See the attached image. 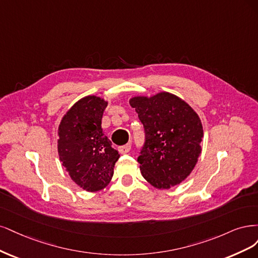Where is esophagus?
<instances>
[{"label": "esophagus", "mask_w": 258, "mask_h": 258, "mask_svg": "<svg viewBox=\"0 0 258 258\" xmlns=\"http://www.w3.org/2000/svg\"><path fill=\"white\" fill-rule=\"evenodd\" d=\"M131 147H132L131 144H126V145H124V146L120 147V148H119V151H120L121 153H123V154L128 153L130 150H131Z\"/></svg>", "instance_id": "1"}]
</instances>
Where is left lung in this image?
Here are the masks:
<instances>
[{
  "label": "left lung",
  "mask_w": 258,
  "mask_h": 258,
  "mask_svg": "<svg viewBox=\"0 0 258 258\" xmlns=\"http://www.w3.org/2000/svg\"><path fill=\"white\" fill-rule=\"evenodd\" d=\"M143 123L145 145L138 156L143 177L156 188L184 181L202 153L203 124L183 99L168 92L130 99Z\"/></svg>",
  "instance_id": "left-lung-1"
}]
</instances>
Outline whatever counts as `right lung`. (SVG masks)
I'll return each instance as SVG.
<instances>
[{
    "label": "right lung",
    "instance_id": "right-lung-1",
    "mask_svg": "<svg viewBox=\"0 0 258 258\" xmlns=\"http://www.w3.org/2000/svg\"><path fill=\"white\" fill-rule=\"evenodd\" d=\"M107 102L88 95L64 114L57 130V153L71 179L88 192L109 183L120 154L104 135L102 118Z\"/></svg>",
    "mask_w": 258,
    "mask_h": 258
}]
</instances>
